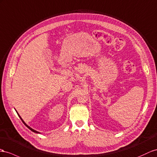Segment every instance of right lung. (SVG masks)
Listing matches in <instances>:
<instances>
[{
  "mask_svg": "<svg viewBox=\"0 0 157 157\" xmlns=\"http://www.w3.org/2000/svg\"><path fill=\"white\" fill-rule=\"evenodd\" d=\"M18 116H19V117H20V118H21V120H22V121L23 122V123H24V124H25V125H26V127H27L28 128H29V129H30V130H31L32 131H33V132H36V133H40V132H38V131H35V130H34V129H33V128H31V127H29V125H27V124H26V123H25V122H24V121H23V120H22V118L21 117V116H20L19 115H18Z\"/></svg>",
  "mask_w": 157,
  "mask_h": 157,
  "instance_id": "add662e5",
  "label": "right lung"
}]
</instances>
